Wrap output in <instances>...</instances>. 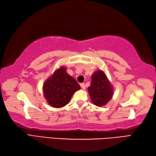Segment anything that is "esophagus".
<instances>
[{
	"label": "esophagus",
	"mask_w": 156,
	"mask_h": 156,
	"mask_svg": "<svg viewBox=\"0 0 156 156\" xmlns=\"http://www.w3.org/2000/svg\"><path fill=\"white\" fill-rule=\"evenodd\" d=\"M80 85H81V87L83 90H85V84L84 83H82L80 84Z\"/></svg>",
	"instance_id": "1"
}]
</instances>
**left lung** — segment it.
Here are the masks:
<instances>
[{
	"label": "left lung",
	"mask_w": 156,
	"mask_h": 156,
	"mask_svg": "<svg viewBox=\"0 0 156 156\" xmlns=\"http://www.w3.org/2000/svg\"><path fill=\"white\" fill-rule=\"evenodd\" d=\"M88 91L92 102L97 106L106 105L114 94L112 85L105 73L101 70H98L92 75Z\"/></svg>",
	"instance_id": "1"
}]
</instances>
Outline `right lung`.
<instances>
[{
    "instance_id": "obj_1",
    "label": "right lung",
    "mask_w": 156,
    "mask_h": 156,
    "mask_svg": "<svg viewBox=\"0 0 156 156\" xmlns=\"http://www.w3.org/2000/svg\"><path fill=\"white\" fill-rule=\"evenodd\" d=\"M61 66L44 82L43 93L47 102L54 108H62L69 103L73 95L80 90L75 79Z\"/></svg>"
}]
</instances>
